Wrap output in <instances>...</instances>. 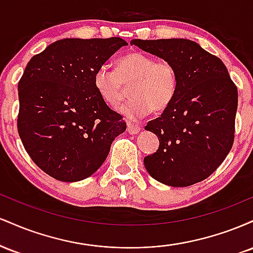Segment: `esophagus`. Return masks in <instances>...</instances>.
<instances>
[{
    "mask_svg": "<svg viewBox=\"0 0 253 253\" xmlns=\"http://www.w3.org/2000/svg\"><path fill=\"white\" fill-rule=\"evenodd\" d=\"M140 130H141L140 126H136V125H133L130 123L127 124V132H128L129 134H138Z\"/></svg>",
    "mask_w": 253,
    "mask_h": 253,
    "instance_id": "1",
    "label": "esophagus"
}]
</instances>
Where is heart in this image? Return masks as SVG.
Listing matches in <instances>:
<instances>
[{"mask_svg":"<svg viewBox=\"0 0 253 253\" xmlns=\"http://www.w3.org/2000/svg\"><path fill=\"white\" fill-rule=\"evenodd\" d=\"M94 86L109 106L123 100V83H130L128 102L119 112L129 120H140L151 113L163 112L172 103L178 90V74L172 63L157 60L143 52H129L118 60L117 70L100 65L94 72Z\"/></svg>","mask_w":253,"mask_h":253,"instance_id":"1","label":"heart"}]
</instances>
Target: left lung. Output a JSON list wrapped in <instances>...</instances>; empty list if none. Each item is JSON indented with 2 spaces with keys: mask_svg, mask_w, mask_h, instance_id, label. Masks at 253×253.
<instances>
[{
  "mask_svg": "<svg viewBox=\"0 0 253 253\" xmlns=\"http://www.w3.org/2000/svg\"><path fill=\"white\" fill-rule=\"evenodd\" d=\"M130 45L172 63L178 90L163 114L145 129L159 147L144 158L147 172L170 187H188L207 178L232 149L238 90L225 64L188 39H133Z\"/></svg>",
  "mask_w": 253,
  "mask_h": 253,
  "instance_id": "8db88e82",
  "label": "left lung"
}]
</instances>
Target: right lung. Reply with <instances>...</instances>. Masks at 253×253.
<instances>
[{
	"label": "right lung",
	"mask_w": 253,
	"mask_h": 253,
	"mask_svg": "<svg viewBox=\"0 0 253 253\" xmlns=\"http://www.w3.org/2000/svg\"><path fill=\"white\" fill-rule=\"evenodd\" d=\"M126 45L121 38H66L26 66L17 86V130L32 161L58 181L91 176L126 130L123 117L107 106L92 81L98 66Z\"/></svg>",
	"instance_id": "1"
}]
</instances>
